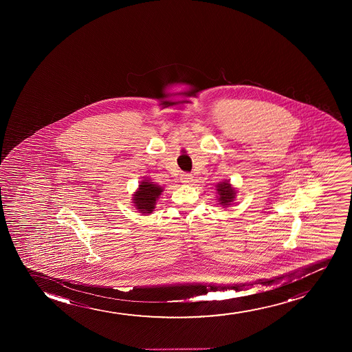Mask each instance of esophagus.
<instances>
[{"label": "esophagus", "instance_id": "34e87169", "mask_svg": "<svg viewBox=\"0 0 352 352\" xmlns=\"http://www.w3.org/2000/svg\"><path fill=\"white\" fill-rule=\"evenodd\" d=\"M179 179H181V182L184 183V184H188V183L192 182V175L184 173V174L181 175Z\"/></svg>", "mask_w": 352, "mask_h": 352}]
</instances>
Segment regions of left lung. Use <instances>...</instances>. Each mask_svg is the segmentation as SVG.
<instances>
[{"label": "left lung", "instance_id": "left-lung-1", "mask_svg": "<svg viewBox=\"0 0 352 352\" xmlns=\"http://www.w3.org/2000/svg\"><path fill=\"white\" fill-rule=\"evenodd\" d=\"M216 188H217V194H219V204L224 208L230 206L236 198V190L231 186L230 182L223 181V182H219Z\"/></svg>", "mask_w": 352, "mask_h": 352}]
</instances>
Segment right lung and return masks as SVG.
<instances>
[{"label": "right lung", "instance_id": "right-lung-1", "mask_svg": "<svg viewBox=\"0 0 352 352\" xmlns=\"http://www.w3.org/2000/svg\"><path fill=\"white\" fill-rule=\"evenodd\" d=\"M162 192L163 188L161 186L151 182L150 179H143L136 192L133 195V206L142 214H151Z\"/></svg>", "mask_w": 352, "mask_h": 352}]
</instances>
